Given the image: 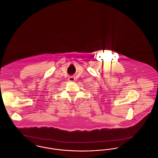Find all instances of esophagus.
Returning <instances> with one entry per match:
<instances>
[{"label":"esophagus","mask_w":158,"mask_h":158,"mask_svg":"<svg viewBox=\"0 0 158 158\" xmlns=\"http://www.w3.org/2000/svg\"><path fill=\"white\" fill-rule=\"evenodd\" d=\"M69 81H71V82H73V81H75V77H73V76H70V77H69Z\"/></svg>","instance_id":"obj_1"}]
</instances>
